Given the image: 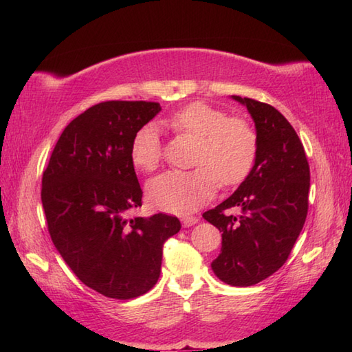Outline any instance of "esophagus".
<instances>
[{
    "label": "esophagus",
    "instance_id": "34e87169",
    "mask_svg": "<svg viewBox=\"0 0 352 352\" xmlns=\"http://www.w3.org/2000/svg\"><path fill=\"white\" fill-rule=\"evenodd\" d=\"M199 219L197 218V216H183V219H182V222H183V226L184 227H192V226H195V223L198 222Z\"/></svg>",
    "mask_w": 352,
    "mask_h": 352
}]
</instances>
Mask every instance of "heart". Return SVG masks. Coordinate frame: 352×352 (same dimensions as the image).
Masks as SVG:
<instances>
[{
	"instance_id": "obj_1",
	"label": "heart",
	"mask_w": 352,
	"mask_h": 352,
	"mask_svg": "<svg viewBox=\"0 0 352 352\" xmlns=\"http://www.w3.org/2000/svg\"><path fill=\"white\" fill-rule=\"evenodd\" d=\"M178 136L197 140L192 170H168L148 183L151 204L169 213H188L208 203L222 186H234L248 175L257 155V133L242 118L203 101L190 102L163 119ZM133 164L142 172H153L162 160V142L155 126L146 125L131 142Z\"/></svg>"
}]
</instances>
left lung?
Returning a JSON list of instances; mask_svg holds the SVG:
<instances>
[{
  "label": "left lung",
  "instance_id": "left-lung-1",
  "mask_svg": "<svg viewBox=\"0 0 352 352\" xmlns=\"http://www.w3.org/2000/svg\"><path fill=\"white\" fill-rule=\"evenodd\" d=\"M233 100L256 124L257 155L233 195L203 218L222 233L213 272L230 286L246 287L286 263L307 218L310 168L300 138L278 110L237 95ZM230 208L238 214H228Z\"/></svg>",
  "mask_w": 352,
  "mask_h": 352
}]
</instances>
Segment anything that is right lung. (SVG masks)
Instances as JSON below:
<instances>
[{
  "label": "right lung",
  "instance_id": "obj_1",
  "mask_svg": "<svg viewBox=\"0 0 352 352\" xmlns=\"http://www.w3.org/2000/svg\"><path fill=\"white\" fill-rule=\"evenodd\" d=\"M162 110L159 102L106 101L63 130L42 177L51 241L81 283L115 300L146 294L160 276L163 243L175 216L129 218L142 206L131 142Z\"/></svg>",
  "mask_w": 352,
  "mask_h": 352
}]
</instances>
